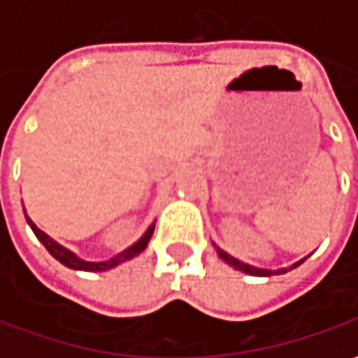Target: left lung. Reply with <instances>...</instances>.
I'll use <instances>...</instances> for the list:
<instances>
[{
  "label": "left lung",
  "instance_id": "1",
  "mask_svg": "<svg viewBox=\"0 0 358 358\" xmlns=\"http://www.w3.org/2000/svg\"><path fill=\"white\" fill-rule=\"evenodd\" d=\"M217 251H218V257H220V259H222L224 263H228V264H230V266H234V268H236V270H241V272H245V274H251V276H272V274H282V272H287V270H285V268L274 270V272H272V270L255 268V266H249V264L241 263V261H238V259H234V257H230V255H228V253H224L222 249L217 248ZM305 261H307V257H305V259H301L299 263L293 264L292 268H295V266H299V264L305 263Z\"/></svg>",
  "mask_w": 358,
  "mask_h": 358
}]
</instances>
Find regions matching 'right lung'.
Wrapping results in <instances>:
<instances>
[{"label": "right lung", "mask_w": 358, "mask_h": 358, "mask_svg": "<svg viewBox=\"0 0 358 358\" xmlns=\"http://www.w3.org/2000/svg\"><path fill=\"white\" fill-rule=\"evenodd\" d=\"M27 222L30 224V228H32V232L36 234V238L42 241L43 248L50 251L51 255L57 259L59 263L65 264V266H69V268H74V270H86V272H101V270H109L113 268V266H117V264L124 263V261H128V259H132V257L140 255L143 249L148 248L149 240H151V236H153V230H155V224H151L148 228V232L141 236L140 240L136 241L134 245H130L128 249H124L122 253H118V255H115L113 259H109V261H103V263H88V261H82V259H78V257L74 255V253H71L69 249H65L63 245H59L57 241H53L48 236V234H43L38 226L30 220V218L27 217Z\"/></svg>", "instance_id": "1"}]
</instances>
